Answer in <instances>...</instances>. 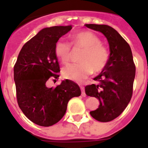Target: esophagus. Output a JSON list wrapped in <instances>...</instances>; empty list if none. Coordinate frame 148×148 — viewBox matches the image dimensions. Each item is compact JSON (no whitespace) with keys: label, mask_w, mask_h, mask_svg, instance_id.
<instances>
[{"label":"esophagus","mask_w":148,"mask_h":148,"mask_svg":"<svg viewBox=\"0 0 148 148\" xmlns=\"http://www.w3.org/2000/svg\"><path fill=\"white\" fill-rule=\"evenodd\" d=\"M81 90H82V95L83 97H85L86 96V93H85V91H84V87H80Z\"/></svg>","instance_id":"1"}]
</instances>
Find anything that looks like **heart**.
I'll return each instance as SVG.
<instances>
[{
    "label": "heart",
    "instance_id": "heart-1",
    "mask_svg": "<svg viewBox=\"0 0 148 148\" xmlns=\"http://www.w3.org/2000/svg\"><path fill=\"white\" fill-rule=\"evenodd\" d=\"M72 43L82 48L84 52L79 58V64H69L62 69V75L66 79L82 82L91 75L92 71L99 73L106 67L109 54L97 35L89 31L78 32L72 36ZM55 54L62 64L69 62L71 56L70 45L63 39L55 44Z\"/></svg>",
    "mask_w": 148,
    "mask_h": 148
}]
</instances>
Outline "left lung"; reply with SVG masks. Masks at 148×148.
<instances>
[{"instance_id": "obj_1", "label": "left lung", "mask_w": 148, "mask_h": 148, "mask_svg": "<svg viewBox=\"0 0 148 148\" xmlns=\"http://www.w3.org/2000/svg\"><path fill=\"white\" fill-rule=\"evenodd\" d=\"M107 38L110 47L108 63L95 83L86 86L88 96L99 99V108L90 113L92 118L108 122L117 118L127 108L133 94L136 66L130 45L113 27L105 24H85Z\"/></svg>"}]
</instances>
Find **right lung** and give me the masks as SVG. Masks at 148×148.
<instances>
[{
    "mask_svg": "<svg viewBox=\"0 0 148 148\" xmlns=\"http://www.w3.org/2000/svg\"><path fill=\"white\" fill-rule=\"evenodd\" d=\"M72 26L47 27L23 46L14 66V81L19 108L38 125H55L64 116L68 101L81 95L80 87L70 80L56 87H48V81L59 77L60 67L55 44Z\"/></svg>",
    "mask_w": 148,
    "mask_h": 148,
    "instance_id": "right-lung-1",
    "label": "right lung"
}]
</instances>
